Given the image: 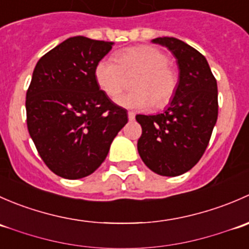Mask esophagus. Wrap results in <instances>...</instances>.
Masks as SVG:
<instances>
[{
	"label": "esophagus",
	"instance_id": "34e87169",
	"mask_svg": "<svg viewBox=\"0 0 249 249\" xmlns=\"http://www.w3.org/2000/svg\"><path fill=\"white\" fill-rule=\"evenodd\" d=\"M127 117H129V120H134L135 119V113L134 112H129V113H127Z\"/></svg>",
	"mask_w": 249,
	"mask_h": 249
}]
</instances>
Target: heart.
I'll use <instances>...</instances> for the list:
<instances>
[{
  "mask_svg": "<svg viewBox=\"0 0 249 249\" xmlns=\"http://www.w3.org/2000/svg\"><path fill=\"white\" fill-rule=\"evenodd\" d=\"M139 72L134 91L120 95L117 104L125 108L144 110L154 105L162 108L171 101L178 85V74L169 65L165 53L153 46H137L122 50L114 57H104L94 70L97 85L114 99L126 84V74Z\"/></svg>",
  "mask_w": 249,
  "mask_h": 249,
  "instance_id": "heart-1",
  "label": "heart"
}]
</instances>
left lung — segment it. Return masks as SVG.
<instances>
[{"label": "left lung", "instance_id": "obj_1", "mask_svg": "<svg viewBox=\"0 0 249 249\" xmlns=\"http://www.w3.org/2000/svg\"><path fill=\"white\" fill-rule=\"evenodd\" d=\"M152 42L172 53L179 76L164 112L136 115L142 126L137 150L153 172L175 177L193 169L207 148L218 118L217 80L206 57L189 44L173 37Z\"/></svg>", "mask_w": 249, "mask_h": 249}]
</instances>
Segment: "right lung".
<instances>
[{
    "mask_svg": "<svg viewBox=\"0 0 249 249\" xmlns=\"http://www.w3.org/2000/svg\"><path fill=\"white\" fill-rule=\"evenodd\" d=\"M113 42L70 37L37 62L26 92L29 134L55 175L79 179L106 159L127 110L100 90L94 70Z\"/></svg>",
    "mask_w": 249,
    "mask_h": 249,
    "instance_id": "add662e5",
    "label": "right lung"
}]
</instances>
